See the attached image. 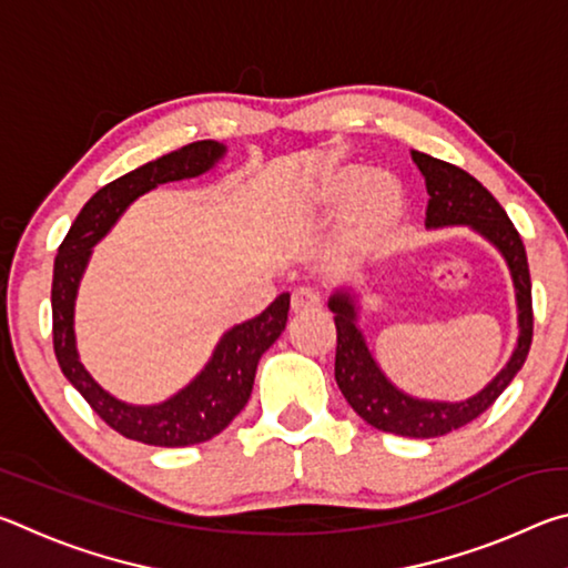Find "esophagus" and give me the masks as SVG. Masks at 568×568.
I'll use <instances>...</instances> for the list:
<instances>
[{"label": "esophagus", "instance_id": "obj_1", "mask_svg": "<svg viewBox=\"0 0 568 568\" xmlns=\"http://www.w3.org/2000/svg\"><path fill=\"white\" fill-rule=\"evenodd\" d=\"M291 311L295 315H305V313H315L321 311V297L311 287H301V291H295L291 297Z\"/></svg>", "mask_w": 568, "mask_h": 568}]
</instances>
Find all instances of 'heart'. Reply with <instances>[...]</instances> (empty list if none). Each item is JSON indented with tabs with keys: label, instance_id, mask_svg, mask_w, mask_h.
Returning a JSON list of instances; mask_svg holds the SVG:
<instances>
[{
	"label": "heart",
	"instance_id": "b5f03b06",
	"mask_svg": "<svg viewBox=\"0 0 568 568\" xmlns=\"http://www.w3.org/2000/svg\"><path fill=\"white\" fill-rule=\"evenodd\" d=\"M313 205L323 215H333L343 207L341 243L353 255L376 253L396 235L406 215V197L396 178L386 172L363 175V170L353 165L325 172Z\"/></svg>",
	"mask_w": 568,
	"mask_h": 568
}]
</instances>
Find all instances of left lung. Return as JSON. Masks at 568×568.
Wrapping results in <instances>:
<instances>
[{
	"label": "left lung",
	"instance_id": "obj_1",
	"mask_svg": "<svg viewBox=\"0 0 568 568\" xmlns=\"http://www.w3.org/2000/svg\"><path fill=\"white\" fill-rule=\"evenodd\" d=\"M413 162L426 178L428 210L426 225H468L476 233L501 250L508 267H511L516 303H518V345L506 363V368L478 393V396L460 403L418 400L398 390L383 376L373 361L361 331L355 328V303L351 293H335L328 307L335 313V383H338L345 400L358 416L373 428L386 434L408 438H436L466 426L480 413L488 410L496 398L506 390L508 383L521 371L534 338V307H531V275H528L526 247L521 235L508 220L506 210L480 182L450 162L430 158L426 152H413Z\"/></svg>",
	"mask_w": 568,
	"mask_h": 568
}]
</instances>
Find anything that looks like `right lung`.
I'll use <instances>...</instances> for the list:
<instances>
[{"label": "right lung", "instance_id": "right-lung-1", "mask_svg": "<svg viewBox=\"0 0 568 568\" xmlns=\"http://www.w3.org/2000/svg\"><path fill=\"white\" fill-rule=\"evenodd\" d=\"M223 152L225 148L213 140L190 142L170 155H162L112 180L110 185L94 192L88 205L80 210L54 257L52 343L57 363H60L64 378L82 393L90 408L112 430L148 446H195L230 426V420L245 408L250 393H253L257 361L285 331L291 295H277L257 318L227 331L217 343L213 361L178 396L160 406H130L102 390L77 358L72 328L77 285L88 265L90 247L104 237L134 197L162 182L203 175L223 158Z\"/></svg>", "mask_w": 568, "mask_h": 568}]
</instances>
